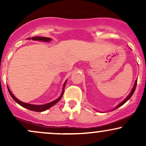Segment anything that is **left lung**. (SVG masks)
I'll use <instances>...</instances> for the list:
<instances>
[{
  "instance_id": "left-lung-1",
  "label": "left lung",
  "mask_w": 146,
  "mask_h": 146,
  "mask_svg": "<svg viewBox=\"0 0 146 146\" xmlns=\"http://www.w3.org/2000/svg\"><path fill=\"white\" fill-rule=\"evenodd\" d=\"M137 81H136V82H135V85H134V87H133V88H132V90H131V92H130V94H129V95H128V97H127V98H125V100H123V101L121 102V103H120V104H119L118 106H117V107H116V108H115V109H114V110L117 109V108H119V107H120V106H122V105H123V104H124L125 103V102H127V101H128V100H129V99H130V98H131V97H132V95H133L134 92H135V88H136V86H137Z\"/></svg>"
}]
</instances>
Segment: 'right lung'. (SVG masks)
Wrapping results in <instances>:
<instances>
[{
    "instance_id": "right-lung-1",
    "label": "right lung",
    "mask_w": 146,
    "mask_h": 146,
    "mask_svg": "<svg viewBox=\"0 0 146 146\" xmlns=\"http://www.w3.org/2000/svg\"><path fill=\"white\" fill-rule=\"evenodd\" d=\"M28 39H31V38H29ZM31 39L33 40H39V41H44V42H48V41L51 40V38H46V37H40V36L33 37V38H31ZM66 82H65L64 84V86H63V92L62 93V94H61V95H60V98L58 99H57V100H55V101H53V102H50V103H48V104H44V105H33V104H27V103H25V102H21L20 100H18V99L12 94V93H11V92L10 91L9 88H8V90H9V93L10 95L11 96V98L14 99V101L16 102H17L18 104L21 105V106L27 108V109H29L30 110H33V111L42 112V111H44V110L48 109L49 108H51V107L53 106V105L56 104L57 102L60 101V99L62 98V95L64 94V86H65V84H66Z\"/></svg>"
}]
</instances>
